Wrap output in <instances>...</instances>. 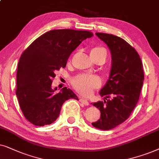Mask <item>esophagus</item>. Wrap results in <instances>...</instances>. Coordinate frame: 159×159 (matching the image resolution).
Returning a JSON list of instances; mask_svg holds the SVG:
<instances>
[{
  "instance_id": "34e87169",
  "label": "esophagus",
  "mask_w": 159,
  "mask_h": 159,
  "mask_svg": "<svg viewBox=\"0 0 159 159\" xmlns=\"http://www.w3.org/2000/svg\"><path fill=\"white\" fill-rule=\"evenodd\" d=\"M80 102H82V103H83V104H84L85 105H89V101L87 100V99H84V97H80Z\"/></svg>"
}]
</instances>
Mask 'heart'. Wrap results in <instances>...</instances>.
I'll return each instance as SVG.
<instances>
[{"instance_id":"obj_1","label":"heart","mask_w":159,"mask_h":159,"mask_svg":"<svg viewBox=\"0 0 159 159\" xmlns=\"http://www.w3.org/2000/svg\"><path fill=\"white\" fill-rule=\"evenodd\" d=\"M90 55H103L106 57L107 52L102 47H95L91 50ZM101 83L102 81L99 77L91 74H79L72 79V85L75 89L86 95L90 94L94 89L98 88L101 85Z\"/></svg>"}]
</instances>
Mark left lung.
<instances>
[{
  "label": "left lung",
  "instance_id": "obj_1",
  "mask_svg": "<svg viewBox=\"0 0 159 159\" xmlns=\"http://www.w3.org/2000/svg\"><path fill=\"white\" fill-rule=\"evenodd\" d=\"M95 34L111 51V69L99 92L104 101L92 103L101 113L100 118L92 124L99 129L110 130L125 121L136 106L144 81L143 66L137 51L121 38Z\"/></svg>",
  "mask_w": 159,
  "mask_h": 159
}]
</instances>
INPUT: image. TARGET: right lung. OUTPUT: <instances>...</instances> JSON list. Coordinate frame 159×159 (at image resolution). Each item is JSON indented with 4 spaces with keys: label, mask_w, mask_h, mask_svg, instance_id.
I'll return each mask as SVG.
<instances>
[{
    "label": "right lung",
    "mask_w": 159,
    "mask_h": 159,
    "mask_svg": "<svg viewBox=\"0 0 159 159\" xmlns=\"http://www.w3.org/2000/svg\"><path fill=\"white\" fill-rule=\"evenodd\" d=\"M92 36L89 31L54 30L38 38L21 55L16 94L23 115L34 125L52 124L65 101L78 100L70 89L55 92L57 88H52V78L55 72L65 67L70 55L81 42Z\"/></svg>",
    "instance_id": "obj_1"
}]
</instances>
